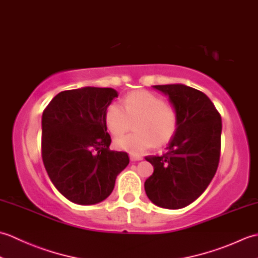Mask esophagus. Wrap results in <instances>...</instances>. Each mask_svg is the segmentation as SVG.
I'll return each instance as SVG.
<instances>
[{
  "instance_id": "34e87169",
  "label": "esophagus",
  "mask_w": 258,
  "mask_h": 258,
  "mask_svg": "<svg viewBox=\"0 0 258 258\" xmlns=\"http://www.w3.org/2000/svg\"><path fill=\"white\" fill-rule=\"evenodd\" d=\"M130 160L132 161V162L141 161V160H143V157H142V156H136V155H130Z\"/></svg>"
}]
</instances>
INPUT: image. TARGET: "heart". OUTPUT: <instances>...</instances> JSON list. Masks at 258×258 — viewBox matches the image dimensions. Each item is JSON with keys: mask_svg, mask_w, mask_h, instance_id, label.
<instances>
[{"mask_svg": "<svg viewBox=\"0 0 258 258\" xmlns=\"http://www.w3.org/2000/svg\"><path fill=\"white\" fill-rule=\"evenodd\" d=\"M106 128L113 136H120L132 128L135 133L115 141L117 149L141 155L153 146L168 143L176 133L177 112L155 93L138 90L126 94L122 106L112 103L104 114Z\"/></svg>", "mask_w": 258, "mask_h": 258, "instance_id": "b5f03b06", "label": "heart"}]
</instances>
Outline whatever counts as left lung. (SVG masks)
Returning <instances> with one entry per match:
<instances>
[{"mask_svg":"<svg viewBox=\"0 0 258 258\" xmlns=\"http://www.w3.org/2000/svg\"><path fill=\"white\" fill-rule=\"evenodd\" d=\"M176 109V133L161 156H146L154 173L145 180L146 195L155 205L178 210L203 194L217 171L222 118L204 93L183 84L154 85Z\"/></svg>","mask_w":258,"mask_h":258,"instance_id":"left-lung-1","label":"left lung"}]
</instances>
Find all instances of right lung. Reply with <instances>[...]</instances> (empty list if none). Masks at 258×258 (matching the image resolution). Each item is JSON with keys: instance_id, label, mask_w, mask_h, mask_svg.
Listing matches in <instances>:
<instances>
[{"instance_id": "1", "label": "right lung", "mask_w": 258, "mask_h": 258, "mask_svg": "<svg viewBox=\"0 0 258 258\" xmlns=\"http://www.w3.org/2000/svg\"><path fill=\"white\" fill-rule=\"evenodd\" d=\"M115 97L109 87H82L58 93L43 111V164L59 193L76 204L105 200L130 163L126 152L109 150L104 114Z\"/></svg>"}]
</instances>
